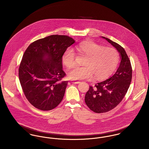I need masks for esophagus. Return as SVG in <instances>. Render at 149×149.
<instances>
[{"label":"esophagus","mask_w":149,"mask_h":149,"mask_svg":"<svg viewBox=\"0 0 149 149\" xmlns=\"http://www.w3.org/2000/svg\"><path fill=\"white\" fill-rule=\"evenodd\" d=\"M71 81L74 84H79L80 83L79 81H76V80H71Z\"/></svg>","instance_id":"obj_1"}]
</instances>
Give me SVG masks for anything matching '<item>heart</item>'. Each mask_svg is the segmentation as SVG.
<instances>
[{
    "label": "heart",
    "mask_w": 149,
    "mask_h": 149,
    "mask_svg": "<svg viewBox=\"0 0 149 149\" xmlns=\"http://www.w3.org/2000/svg\"><path fill=\"white\" fill-rule=\"evenodd\" d=\"M78 54L86 57L84 66L76 67L69 71V77L74 80L92 79L102 80L108 77L117 66L119 54L110 47H102L93 41L81 43L75 47ZM75 53L72 49L65 51L62 56L65 66L71 69L75 65Z\"/></svg>",
    "instance_id": "obj_1"
}]
</instances>
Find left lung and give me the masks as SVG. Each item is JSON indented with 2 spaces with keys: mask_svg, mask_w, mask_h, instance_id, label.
Masks as SVG:
<instances>
[{
  "mask_svg": "<svg viewBox=\"0 0 149 149\" xmlns=\"http://www.w3.org/2000/svg\"><path fill=\"white\" fill-rule=\"evenodd\" d=\"M110 43L120 54V66L113 76L89 86L85 96L86 104L93 112L101 113L108 112L117 106L127 92L132 79V67L125 49L119 44L102 37Z\"/></svg>",
  "mask_w": 149,
  "mask_h": 149,
  "instance_id": "1",
  "label": "left lung"
}]
</instances>
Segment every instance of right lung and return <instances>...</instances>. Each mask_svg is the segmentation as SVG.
I'll return each mask as SVG.
<instances>
[{"label":"right lung","instance_id":"add662e5","mask_svg":"<svg viewBox=\"0 0 149 149\" xmlns=\"http://www.w3.org/2000/svg\"><path fill=\"white\" fill-rule=\"evenodd\" d=\"M75 41L65 35H51L29 45L19 67L22 88L29 102L36 108L50 111L64 98L68 81L62 56Z\"/></svg>","mask_w":149,"mask_h":149}]
</instances>
